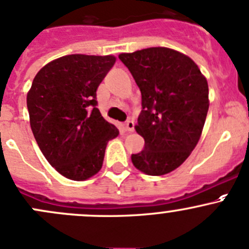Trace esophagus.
Segmentation results:
<instances>
[{"label": "esophagus", "instance_id": "obj_1", "mask_svg": "<svg viewBox=\"0 0 249 249\" xmlns=\"http://www.w3.org/2000/svg\"><path fill=\"white\" fill-rule=\"evenodd\" d=\"M124 127H125V130H126V131H134V127H135V123H134V120H126V122H125V124H124Z\"/></svg>", "mask_w": 249, "mask_h": 249}]
</instances>
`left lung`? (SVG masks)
I'll return each instance as SVG.
<instances>
[{"label": "left lung", "mask_w": 249, "mask_h": 249, "mask_svg": "<svg viewBox=\"0 0 249 249\" xmlns=\"http://www.w3.org/2000/svg\"><path fill=\"white\" fill-rule=\"evenodd\" d=\"M119 59L141 91L135 129L144 148L131 154L132 164L147 175L170 173L198 143L209 108L207 79L191 58L166 47L122 53Z\"/></svg>", "instance_id": "obj_1"}]
</instances>
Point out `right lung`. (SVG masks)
I'll return each instance as SVG.
<instances>
[{
  "label": "right lung",
  "mask_w": 249,
  "mask_h": 249,
  "mask_svg": "<svg viewBox=\"0 0 249 249\" xmlns=\"http://www.w3.org/2000/svg\"><path fill=\"white\" fill-rule=\"evenodd\" d=\"M113 55L69 54L46 64L26 96L34 137L59 174L83 181L101 170L107 142L119 130L101 115L96 91Z\"/></svg>",
  "instance_id": "right-lung-1"
}]
</instances>
